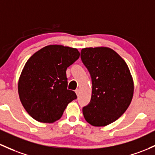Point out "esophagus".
<instances>
[{"label": "esophagus", "mask_w": 155, "mask_h": 155, "mask_svg": "<svg viewBox=\"0 0 155 155\" xmlns=\"http://www.w3.org/2000/svg\"><path fill=\"white\" fill-rule=\"evenodd\" d=\"M75 92H76V95H77V96H79V93H80V91H79V89H76V91H75Z\"/></svg>", "instance_id": "obj_1"}]
</instances>
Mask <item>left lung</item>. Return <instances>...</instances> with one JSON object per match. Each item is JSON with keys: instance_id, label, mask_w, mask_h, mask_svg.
Masks as SVG:
<instances>
[{"instance_id": "1", "label": "left lung", "mask_w": 155, "mask_h": 155, "mask_svg": "<svg viewBox=\"0 0 155 155\" xmlns=\"http://www.w3.org/2000/svg\"><path fill=\"white\" fill-rule=\"evenodd\" d=\"M81 58L92 79L91 100L83 107V115L93 127H105L120 118L130 106L133 79L125 61L110 48H84Z\"/></svg>"}]
</instances>
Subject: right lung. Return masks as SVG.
I'll return each instance as SVG.
<instances>
[{"mask_svg":"<svg viewBox=\"0 0 155 155\" xmlns=\"http://www.w3.org/2000/svg\"><path fill=\"white\" fill-rule=\"evenodd\" d=\"M76 48L49 45L35 52L25 64L18 80V94L30 116L42 123H54L76 98L68 90L66 70L79 59Z\"/></svg>","mask_w":155,"mask_h":155,"instance_id":"obj_1","label":"right lung"}]
</instances>
